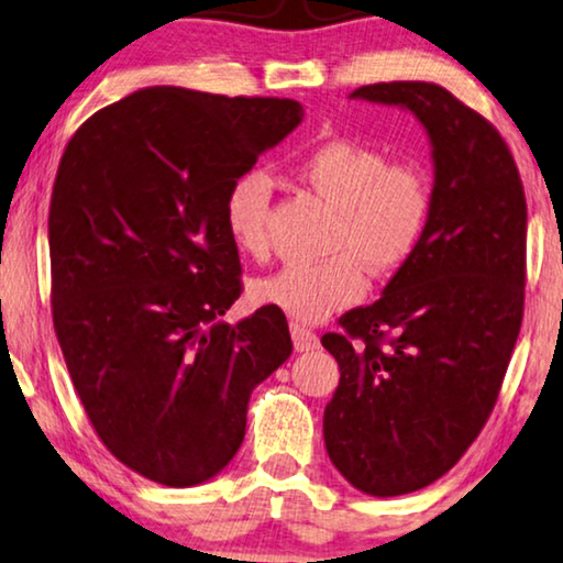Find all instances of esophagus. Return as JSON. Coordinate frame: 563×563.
Returning a JSON list of instances; mask_svg holds the SVG:
<instances>
[{"label":"esophagus","mask_w":563,"mask_h":563,"mask_svg":"<svg viewBox=\"0 0 563 563\" xmlns=\"http://www.w3.org/2000/svg\"><path fill=\"white\" fill-rule=\"evenodd\" d=\"M291 341H295V351H312L320 345V338L312 333L310 328L299 325V322H291Z\"/></svg>","instance_id":"34e87169"}]
</instances>
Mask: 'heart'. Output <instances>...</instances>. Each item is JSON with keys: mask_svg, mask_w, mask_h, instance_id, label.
I'll return each instance as SVG.
<instances>
[{"mask_svg": "<svg viewBox=\"0 0 563 563\" xmlns=\"http://www.w3.org/2000/svg\"><path fill=\"white\" fill-rule=\"evenodd\" d=\"M297 179L333 207L322 261H297L256 284V299L279 307L291 320L320 322L356 302L366 289L364 268L387 276L415 256L426 235L433 191L412 161H391L372 145L330 137L295 161ZM272 187L264 172L230 181L222 222L245 256H266V218Z\"/></svg>", "mask_w": 563, "mask_h": 563, "instance_id": "heart-1", "label": "heart"}]
</instances>
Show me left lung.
I'll use <instances>...</instances> for the list:
<instances>
[{
    "label": "left lung",
    "mask_w": 563,
    "mask_h": 563,
    "mask_svg": "<svg viewBox=\"0 0 563 563\" xmlns=\"http://www.w3.org/2000/svg\"><path fill=\"white\" fill-rule=\"evenodd\" d=\"M351 99L412 112L430 141L426 235L382 297L325 333L341 382L322 435L333 466L372 497L422 489L474 443L497 402L526 299V191L479 112L428 81L372 84Z\"/></svg>",
    "instance_id": "left-lung-1"
}]
</instances>
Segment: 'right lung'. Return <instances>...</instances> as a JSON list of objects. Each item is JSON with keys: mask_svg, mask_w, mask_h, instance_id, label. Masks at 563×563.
<instances>
[{"mask_svg": "<svg viewBox=\"0 0 563 563\" xmlns=\"http://www.w3.org/2000/svg\"><path fill=\"white\" fill-rule=\"evenodd\" d=\"M302 114L295 99L148 87L66 145L48 214L53 325L97 435L145 479L220 474L253 387L289 358L279 307L220 320L241 297L222 199Z\"/></svg>", "mask_w": 563, "mask_h": 563, "instance_id": "1", "label": "right lung"}]
</instances>
